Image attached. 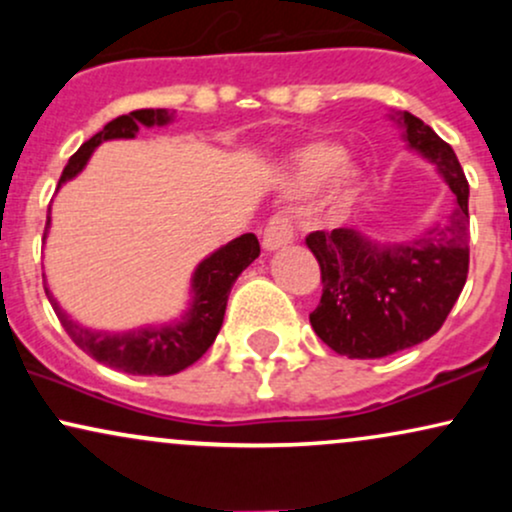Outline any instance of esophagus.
Wrapping results in <instances>:
<instances>
[{
  "instance_id": "1",
  "label": "esophagus",
  "mask_w": 512,
  "mask_h": 512,
  "mask_svg": "<svg viewBox=\"0 0 512 512\" xmlns=\"http://www.w3.org/2000/svg\"><path fill=\"white\" fill-rule=\"evenodd\" d=\"M293 238H296V226H293L291 216L281 214V211H276V214L269 216L267 226H264V233H262L264 248L267 250L284 248V245L293 243Z\"/></svg>"
}]
</instances>
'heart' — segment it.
Listing matches in <instances>:
<instances>
[{"mask_svg":"<svg viewBox=\"0 0 512 512\" xmlns=\"http://www.w3.org/2000/svg\"><path fill=\"white\" fill-rule=\"evenodd\" d=\"M337 161H339L337 146L310 144L296 154V173L303 182H315L325 178L333 166L337 165ZM358 178H361V175H358V170L351 166V163H339L338 168L332 173L330 185H327L325 202L334 209L349 204L358 187Z\"/></svg>","mask_w":512,"mask_h":512,"instance_id":"heart-1","label":"heart"}]
</instances>
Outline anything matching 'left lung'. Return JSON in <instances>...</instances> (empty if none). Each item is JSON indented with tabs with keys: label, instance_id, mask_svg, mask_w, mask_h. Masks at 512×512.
Instances as JSON below:
<instances>
[{
	"label": "left lung",
	"instance_id": "left-lung-1",
	"mask_svg": "<svg viewBox=\"0 0 512 512\" xmlns=\"http://www.w3.org/2000/svg\"><path fill=\"white\" fill-rule=\"evenodd\" d=\"M407 142L438 163L457 207L411 245L378 248L354 231H313L322 296L310 313L317 337L349 358H383L433 337L469 274V182L448 142L419 117H399Z\"/></svg>",
	"mask_w": 512,
	"mask_h": 512
}]
</instances>
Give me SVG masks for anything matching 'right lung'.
<instances>
[{
	"label": "right lung",
	"mask_w": 512,
	"mask_h": 512,
	"mask_svg": "<svg viewBox=\"0 0 512 512\" xmlns=\"http://www.w3.org/2000/svg\"><path fill=\"white\" fill-rule=\"evenodd\" d=\"M173 113L166 108H144L134 110L129 115L115 117L108 122L101 132L93 134L81 149L69 158V163L62 170L60 185L64 180L74 178L81 168L86 166L88 156L93 154L101 142L108 139H129L134 137L139 125H166ZM57 185V187H60ZM50 226V216L45 228ZM260 257V240L252 233H245L228 243L226 248L216 250L207 257L195 272V303L192 310L185 315L180 325L161 327V330H134L127 334H110V332H91L86 327H79L74 320H69L67 313L57 305L52 293L45 286V296L50 298L52 310L57 320L62 322L64 332L72 337V342L86 351L88 356L96 358L103 366L115 370H125L132 375H173L185 370L187 366L199 361L221 330L223 313H226L228 293L233 284L248 264Z\"/></svg>",
	"instance_id": "right-lung-1"
}]
</instances>
